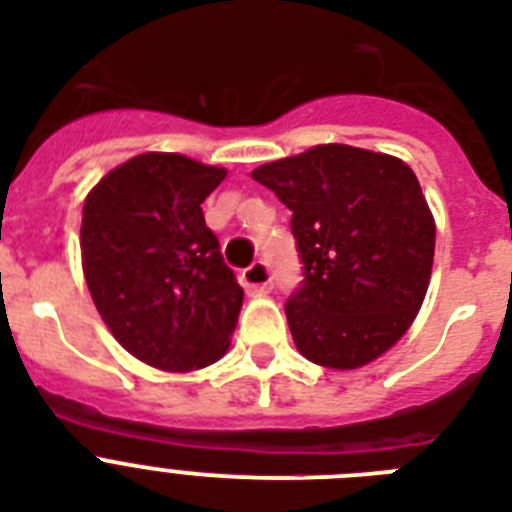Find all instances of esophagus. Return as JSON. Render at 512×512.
Here are the masks:
<instances>
[{
  "instance_id": "34e87169",
  "label": "esophagus",
  "mask_w": 512,
  "mask_h": 512,
  "mask_svg": "<svg viewBox=\"0 0 512 512\" xmlns=\"http://www.w3.org/2000/svg\"><path fill=\"white\" fill-rule=\"evenodd\" d=\"M241 284L247 287V292H255V295H263L271 289V268L263 260H257L249 268L241 271Z\"/></svg>"
}]
</instances>
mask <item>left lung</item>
<instances>
[{
  "mask_svg": "<svg viewBox=\"0 0 512 512\" xmlns=\"http://www.w3.org/2000/svg\"><path fill=\"white\" fill-rule=\"evenodd\" d=\"M292 209L303 260L284 305L308 361L358 369L412 327L430 284L436 223L409 167L366 148H308L252 172Z\"/></svg>",
  "mask_w": 512,
  "mask_h": 512,
  "instance_id": "1",
  "label": "left lung"
}]
</instances>
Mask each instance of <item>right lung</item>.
<instances>
[{
  "label": "right lung",
  "instance_id": "1",
  "mask_svg": "<svg viewBox=\"0 0 512 512\" xmlns=\"http://www.w3.org/2000/svg\"><path fill=\"white\" fill-rule=\"evenodd\" d=\"M223 167L180 154H140L84 201L82 268L95 308L132 356L191 372L223 356L244 289L204 223L201 201Z\"/></svg>",
  "mask_w": 512,
  "mask_h": 512
}]
</instances>
